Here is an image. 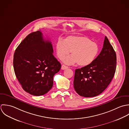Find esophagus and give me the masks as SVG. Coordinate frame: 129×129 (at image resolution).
<instances>
[{"instance_id":"1","label":"esophagus","mask_w":129,"mask_h":129,"mask_svg":"<svg viewBox=\"0 0 129 129\" xmlns=\"http://www.w3.org/2000/svg\"><path fill=\"white\" fill-rule=\"evenodd\" d=\"M68 68V67L67 66H66V65H62V66H61V69H62V70L66 69H67Z\"/></svg>"}]
</instances>
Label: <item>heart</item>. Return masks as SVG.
<instances>
[{
    "label": "heart",
    "instance_id": "b5f03b06",
    "mask_svg": "<svg viewBox=\"0 0 129 129\" xmlns=\"http://www.w3.org/2000/svg\"><path fill=\"white\" fill-rule=\"evenodd\" d=\"M56 53L61 60L71 51V55L65 58L64 62L67 64L77 63L81 67L90 65L99 53L98 45L84 36H70L63 41L59 39L55 45Z\"/></svg>",
    "mask_w": 129,
    "mask_h": 129
}]
</instances>
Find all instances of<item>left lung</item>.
<instances>
[{
  "label": "left lung",
  "mask_w": 129,
  "mask_h": 129,
  "mask_svg": "<svg viewBox=\"0 0 129 129\" xmlns=\"http://www.w3.org/2000/svg\"><path fill=\"white\" fill-rule=\"evenodd\" d=\"M117 57L115 50L105 36L101 51L89 65L75 71L74 88L84 97H93L102 93L115 73Z\"/></svg>",
  "instance_id": "obj_1"
}]
</instances>
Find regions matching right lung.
Here are the masks:
<instances>
[{
    "label": "right lung",
    "instance_id": "add662e5",
    "mask_svg": "<svg viewBox=\"0 0 129 129\" xmlns=\"http://www.w3.org/2000/svg\"><path fill=\"white\" fill-rule=\"evenodd\" d=\"M53 53L51 42L44 39L40 31L29 34L17 47L14 54V70L25 92L41 96L51 89L53 77L61 68Z\"/></svg>",
    "mask_w": 129,
    "mask_h": 129
}]
</instances>
